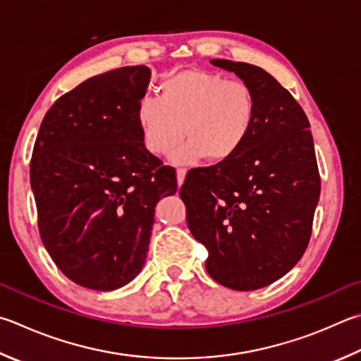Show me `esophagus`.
<instances>
[{"label":"esophagus","mask_w":361,"mask_h":361,"mask_svg":"<svg viewBox=\"0 0 361 361\" xmlns=\"http://www.w3.org/2000/svg\"><path fill=\"white\" fill-rule=\"evenodd\" d=\"M185 176H186V170L185 169L176 170V181H178V186L183 185V181H185Z\"/></svg>","instance_id":"obj_1"}]
</instances>
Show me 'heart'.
Here are the masks:
<instances>
[{"label": "heart", "instance_id": "obj_1", "mask_svg": "<svg viewBox=\"0 0 361 361\" xmlns=\"http://www.w3.org/2000/svg\"><path fill=\"white\" fill-rule=\"evenodd\" d=\"M161 96L143 94L135 107L143 147L153 156L175 153L176 164H192L203 156L226 162L238 154L252 134L257 101L241 80H227L219 72L188 69L161 83ZM185 129L183 130L182 128Z\"/></svg>", "mask_w": 361, "mask_h": 361}]
</instances>
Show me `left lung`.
<instances>
[{"label": "left lung", "mask_w": 361, "mask_h": 361, "mask_svg": "<svg viewBox=\"0 0 361 361\" xmlns=\"http://www.w3.org/2000/svg\"><path fill=\"white\" fill-rule=\"evenodd\" d=\"M252 88L257 118L232 159L191 169L180 189L188 227L207 247L216 283L255 290L292 270L305 254L320 195L306 114L276 78L247 63L212 60Z\"/></svg>", "instance_id": "8db88e82"}]
</instances>
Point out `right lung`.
I'll use <instances>...</instances> for the list:
<instances>
[{
    "instance_id": "obj_1",
    "label": "right lung",
    "mask_w": 361,
    "mask_h": 361,
    "mask_svg": "<svg viewBox=\"0 0 361 361\" xmlns=\"http://www.w3.org/2000/svg\"><path fill=\"white\" fill-rule=\"evenodd\" d=\"M149 75L126 66L85 80L47 110L32 148L39 235L64 276L87 289L115 290L139 274L156 203L178 188L135 120Z\"/></svg>"
}]
</instances>
